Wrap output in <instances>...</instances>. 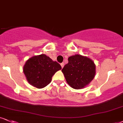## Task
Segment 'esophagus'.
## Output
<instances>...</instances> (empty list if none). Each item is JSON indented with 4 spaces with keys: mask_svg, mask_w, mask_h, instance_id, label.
Segmentation results:
<instances>
[{
    "mask_svg": "<svg viewBox=\"0 0 123 123\" xmlns=\"http://www.w3.org/2000/svg\"><path fill=\"white\" fill-rule=\"evenodd\" d=\"M61 66L62 68H63V66H64V63L62 62V63H61Z\"/></svg>",
    "mask_w": 123,
    "mask_h": 123,
    "instance_id": "34e87169",
    "label": "esophagus"
}]
</instances>
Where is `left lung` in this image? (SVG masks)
Masks as SVG:
<instances>
[{"mask_svg": "<svg viewBox=\"0 0 123 123\" xmlns=\"http://www.w3.org/2000/svg\"><path fill=\"white\" fill-rule=\"evenodd\" d=\"M68 84L76 89L84 88L95 76L96 66L92 60L81 55H72L62 69Z\"/></svg>", "mask_w": 123, "mask_h": 123, "instance_id": "left-lung-1", "label": "left lung"}]
</instances>
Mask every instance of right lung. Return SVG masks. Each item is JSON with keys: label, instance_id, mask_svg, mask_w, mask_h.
Returning a JSON list of instances; mask_svg holds the SVG:
<instances>
[{"label": "right lung", "instance_id": "add662e5", "mask_svg": "<svg viewBox=\"0 0 123 123\" xmlns=\"http://www.w3.org/2000/svg\"><path fill=\"white\" fill-rule=\"evenodd\" d=\"M61 69L57 62L41 54L29 59L23 67V72L29 84L37 88H43L50 84L53 75Z\"/></svg>", "mask_w": 123, "mask_h": 123}]
</instances>
